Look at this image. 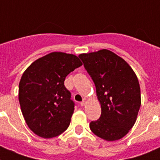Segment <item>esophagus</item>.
I'll return each instance as SVG.
<instances>
[{
    "instance_id": "1",
    "label": "esophagus",
    "mask_w": 160,
    "mask_h": 160,
    "mask_svg": "<svg viewBox=\"0 0 160 160\" xmlns=\"http://www.w3.org/2000/svg\"><path fill=\"white\" fill-rule=\"evenodd\" d=\"M87 100L86 99V98H83L82 102L80 103V105H81V107H84V106L86 105V103H87Z\"/></svg>"
}]
</instances>
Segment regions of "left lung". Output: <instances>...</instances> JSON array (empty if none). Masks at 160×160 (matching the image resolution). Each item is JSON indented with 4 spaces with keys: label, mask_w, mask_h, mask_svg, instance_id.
Masks as SVG:
<instances>
[{
    "label": "left lung",
    "mask_w": 160,
    "mask_h": 160,
    "mask_svg": "<svg viewBox=\"0 0 160 160\" xmlns=\"http://www.w3.org/2000/svg\"><path fill=\"white\" fill-rule=\"evenodd\" d=\"M78 57L94 82L101 104V116L90 122V130L107 141L122 138L135 123L141 106L136 74L124 59L108 49Z\"/></svg>",
    "instance_id": "left-lung-1"
}]
</instances>
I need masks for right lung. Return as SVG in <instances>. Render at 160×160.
I'll return each mask as SVG.
<instances>
[{"label": "right lung", "mask_w": 160, "mask_h": 160, "mask_svg": "<svg viewBox=\"0 0 160 160\" xmlns=\"http://www.w3.org/2000/svg\"><path fill=\"white\" fill-rule=\"evenodd\" d=\"M82 65L75 55L53 52L33 62L23 73L18 98L25 122L37 135L50 138L68 128L74 103L64 81Z\"/></svg>", "instance_id": "add662e5"}]
</instances>
